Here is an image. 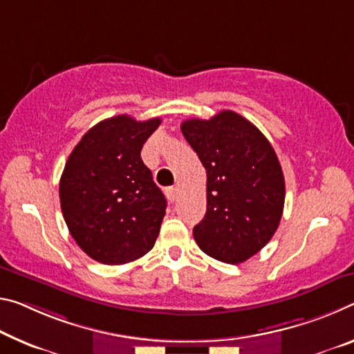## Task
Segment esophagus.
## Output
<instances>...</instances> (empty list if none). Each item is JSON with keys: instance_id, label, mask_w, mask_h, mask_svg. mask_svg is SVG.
Listing matches in <instances>:
<instances>
[{"instance_id": "obj_1", "label": "esophagus", "mask_w": 354, "mask_h": 354, "mask_svg": "<svg viewBox=\"0 0 354 354\" xmlns=\"http://www.w3.org/2000/svg\"><path fill=\"white\" fill-rule=\"evenodd\" d=\"M178 195H179L178 187H168L167 189V198L170 200V201H176L178 200Z\"/></svg>"}]
</instances>
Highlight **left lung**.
Returning a JSON list of instances; mask_svg holds the SVG:
<instances>
[{
	"mask_svg": "<svg viewBox=\"0 0 354 354\" xmlns=\"http://www.w3.org/2000/svg\"><path fill=\"white\" fill-rule=\"evenodd\" d=\"M181 132L206 170V214L194 238L206 255L236 265L271 241L285 203V179L268 138L232 110L186 120Z\"/></svg>",
	"mask_w": 354,
	"mask_h": 354,
	"instance_id": "obj_1",
	"label": "left lung"
}]
</instances>
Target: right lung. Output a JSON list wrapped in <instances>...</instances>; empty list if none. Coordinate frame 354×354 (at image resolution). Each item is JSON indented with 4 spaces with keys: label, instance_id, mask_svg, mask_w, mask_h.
I'll return each instance as SVG.
<instances>
[{
    "label": "right lung",
    "instance_id": "obj_1",
    "mask_svg": "<svg viewBox=\"0 0 354 354\" xmlns=\"http://www.w3.org/2000/svg\"><path fill=\"white\" fill-rule=\"evenodd\" d=\"M160 121L127 115L100 121L66 162L61 211L78 248L93 260L124 265L154 248L167 200L140 153Z\"/></svg>",
    "mask_w": 354,
    "mask_h": 354
}]
</instances>
